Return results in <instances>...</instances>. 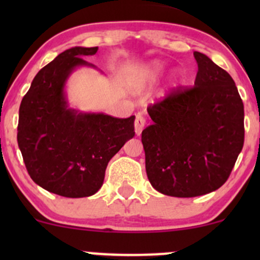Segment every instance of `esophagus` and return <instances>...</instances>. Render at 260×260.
I'll return each mask as SVG.
<instances>
[{
    "instance_id": "esophagus-1",
    "label": "esophagus",
    "mask_w": 260,
    "mask_h": 260,
    "mask_svg": "<svg viewBox=\"0 0 260 260\" xmlns=\"http://www.w3.org/2000/svg\"><path fill=\"white\" fill-rule=\"evenodd\" d=\"M145 123H147V121H145L144 116H143L142 113H138V115L136 116V121H134V131H136V133L138 134V136L142 133Z\"/></svg>"
}]
</instances>
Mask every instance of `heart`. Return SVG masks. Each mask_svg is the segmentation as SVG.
<instances>
[{"label": "heart", "instance_id": "b5f03b06", "mask_svg": "<svg viewBox=\"0 0 260 260\" xmlns=\"http://www.w3.org/2000/svg\"><path fill=\"white\" fill-rule=\"evenodd\" d=\"M164 71V66L160 62H150V63L142 66V67L136 68L132 71V76H131V80H132V85L136 90H142V89L147 88V86L151 85L154 82H156L157 78L161 76ZM178 77L174 76L170 80V84L172 86L177 84Z\"/></svg>", "mask_w": 260, "mask_h": 260}]
</instances>
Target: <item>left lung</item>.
Returning <instances> with one entry per match:
<instances>
[{
  "label": "left lung",
  "mask_w": 260,
  "mask_h": 260,
  "mask_svg": "<svg viewBox=\"0 0 260 260\" xmlns=\"http://www.w3.org/2000/svg\"><path fill=\"white\" fill-rule=\"evenodd\" d=\"M194 86L148 107L142 132L149 182L165 196L190 198L228 181L243 148L244 110L234 79L204 53Z\"/></svg>",
  "instance_id": "8db88e82"
}]
</instances>
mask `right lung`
Here are the masks:
<instances>
[{"label":"right lung","instance_id":"obj_1","mask_svg":"<svg viewBox=\"0 0 260 260\" xmlns=\"http://www.w3.org/2000/svg\"><path fill=\"white\" fill-rule=\"evenodd\" d=\"M98 47L68 49L45 66L23 98L18 147L28 174L44 189L67 198L95 194L107 164L134 137V116L116 118L103 112H80L68 105L64 86L83 59Z\"/></svg>","mask_w":260,"mask_h":260}]
</instances>
